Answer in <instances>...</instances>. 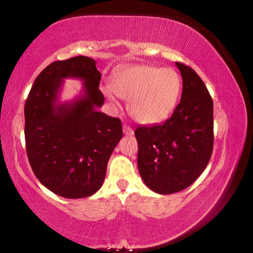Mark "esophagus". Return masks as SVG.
I'll return each instance as SVG.
<instances>
[{
    "instance_id": "34e87169",
    "label": "esophagus",
    "mask_w": 253,
    "mask_h": 253,
    "mask_svg": "<svg viewBox=\"0 0 253 253\" xmlns=\"http://www.w3.org/2000/svg\"><path fill=\"white\" fill-rule=\"evenodd\" d=\"M123 129H124V134L127 135V136H132V135H134V129H132L130 126L124 125L123 126Z\"/></svg>"
}]
</instances>
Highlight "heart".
Returning a JSON list of instances; mask_svg holds the SVG:
<instances>
[{
    "instance_id": "heart-1",
    "label": "heart",
    "mask_w": 253,
    "mask_h": 253,
    "mask_svg": "<svg viewBox=\"0 0 253 253\" xmlns=\"http://www.w3.org/2000/svg\"><path fill=\"white\" fill-rule=\"evenodd\" d=\"M105 95L115 102L117 96L129 99L128 111L136 122L154 125L173 113L181 93V77L172 68L149 65L127 67L114 77Z\"/></svg>"
}]
</instances>
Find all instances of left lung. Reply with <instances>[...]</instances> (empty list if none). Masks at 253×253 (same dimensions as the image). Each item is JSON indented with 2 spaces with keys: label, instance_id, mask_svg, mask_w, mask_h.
Here are the masks:
<instances>
[{
  "label": "left lung",
  "instance_id": "obj_1",
  "mask_svg": "<svg viewBox=\"0 0 253 253\" xmlns=\"http://www.w3.org/2000/svg\"><path fill=\"white\" fill-rule=\"evenodd\" d=\"M183 78L179 104L162 125L137 127V165L148 188L172 194L196 181L213 151V100L199 75L175 62Z\"/></svg>",
  "mask_w": 253,
  "mask_h": 253
}]
</instances>
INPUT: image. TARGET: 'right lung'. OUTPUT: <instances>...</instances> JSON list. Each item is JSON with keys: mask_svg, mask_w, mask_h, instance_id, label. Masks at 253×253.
<instances>
[{"mask_svg": "<svg viewBox=\"0 0 253 253\" xmlns=\"http://www.w3.org/2000/svg\"><path fill=\"white\" fill-rule=\"evenodd\" d=\"M66 78L84 81V93L58 104ZM96 61L78 55L54 61L34 80L24 106L28 158L37 178L54 194L88 198L99 190L107 163L123 137L119 118L98 111L105 97Z\"/></svg>", "mask_w": 253, "mask_h": 253, "instance_id": "add662e5", "label": "right lung"}]
</instances>
